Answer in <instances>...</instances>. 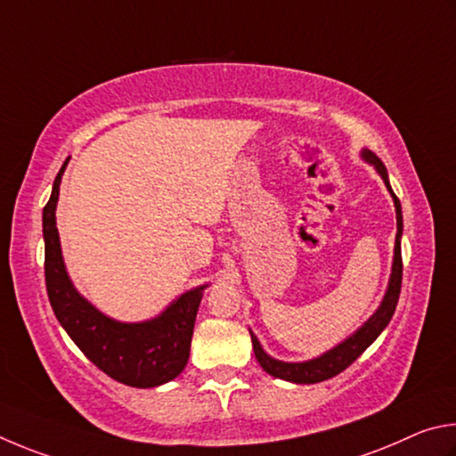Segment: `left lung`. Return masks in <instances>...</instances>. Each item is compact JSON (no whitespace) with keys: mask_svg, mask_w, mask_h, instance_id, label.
Masks as SVG:
<instances>
[{"mask_svg":"<svg viewBox=\"0 0 456 456\" xmlns=\"http://www.w3.org/2000/svg\"><path fill=\"white\" fill-rule=\"evenodd\" d=\"M361 158L366 164L374 166V170L379 172L382 182H385L387 190L390 191V196H393L395 210H396L395 258H393V270H390V278H388L385 297H382L380 306L374 310V314L361 326V329H356L353 334H350V337L338 342L337 346L326 350V353H322L321 356L310 358V361L284 362V361H278V358H273L265 348H262L260 340L256 338V334L250 330L254 354H256V361L260 362L262 369L270 374V377L289 380V382H294V385H314V382H322V380L337 377V374L348 369V366L353 364L356 358L361 356L364 350L380 337V332L387 329L390 318H393V314H395L398 294H401V284H403V256H401L403 210H401V202H398L396 194L393 191V188H390L388 172H387L385 164H382V159L374 154V151L366 150V148L361 150Z\"/></svg>","mask_w":456,"mask_h":456,"instance_id":"1","label":"left lung"}]
</instances>
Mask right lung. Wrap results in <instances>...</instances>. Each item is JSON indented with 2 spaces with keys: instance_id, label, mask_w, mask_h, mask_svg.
Segmentation results:
<instances>
[{
  "instance_id": "1",
  "label": "right lung",
  "mask_w": 456,
  "mask_h": 456,
  "mask_svg": "<svg viewBox=\"0 0 456 456\" xmlns=\"http://www.w3.org/2000/svg\"><path fill=\"white\" fill-rule=\"evenodd\" d=\"M68 159L55 175L50 202L44 208L45 286L53 314L76 346L108 377L135 388L166 385L186 369L196 313L208 284L180 294L158 316L142 322H119L84 298L66 270L55 226Z\"/></svg>"
}]
</instances>
